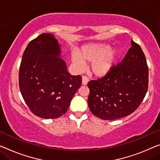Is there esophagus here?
<instances>
[{
	"mask_svg": "<svg viewBox=\"0 0 160 160\" xmlns=\"http://www.w3.org/2000/svg\"><path fill=\"white\" fill-rule=\"evenodd\" d=\"M88 81H89V78L87 76H83L82 77V84L83 85H87V83L88 82Z\"/></svg>",
	"mask_w": 160,
	"mask_h": 160,
	"instance_id": "34e87169",
	"label": "esophagus"
}]
</instances>
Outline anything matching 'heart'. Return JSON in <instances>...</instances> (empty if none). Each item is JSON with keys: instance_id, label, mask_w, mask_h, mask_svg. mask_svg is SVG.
<instances>
[{"instance_id": "obj_1", "label": "heart", "mask_w": 160, "mask_h": 160, "mask_svg": "<svg viewBox=\"0 0 160 160\" xmlns=\"http://www.w3.org/2000/svg\"><path fill=\"white\" fill-rule=\"evenodd\" d=\"M117 56L115 49L107 45L89 43L82 46L78 53L73 52L72 61L78 68H82L84 61L92 62L91 68L95 75L102 77L109 72Z\"/></svg>"}]
</instances>
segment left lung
I'll use <instances>...</instances> for the list:
<instances>
[{"label":"left lung","mask_w":160,"mask_h":160,"mask_svg":"<svg viewBox=\"0 0 160 160\" xmlns=\"http://www.w3.org/2000/svg\"><path fill=\"white\" fill-rule=\"evenodd\" d=\"M123 60L107 74L88 83V104L96 117L114 120L128 116L139 107L148 89L149 69L143 51L131 41Z\"/></svg>","instance_id":"left-lung-1"}]
</instances>
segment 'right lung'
<instances>
[{
	"mask_svg": "<svg viewBox=\"0 0 160 160\" xmlns=\"http://www.w3.org/2000/svg\"><path fill=\"white\" fill-rule=\"evenodd\" d=\"M60 46L51 33L30 41L19 68V88L31 112L43 119H56L67 112L82 85L80 75L68 72Z\"/></svg>",
	"mask_w": 160,
	"mask_h": 160,
	"instance_id": "1",
	"label": "right lung"
}]
</instances>
